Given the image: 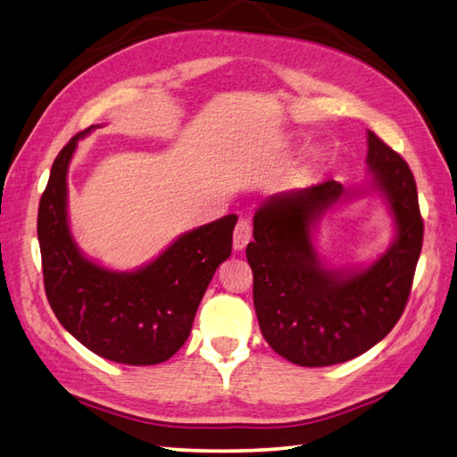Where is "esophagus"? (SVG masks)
I'll use <instances>...</instances> for the list:
<instances>
[{
    "label": "esophagus",
    "mask_w": 457,
    "mask_h": 457,
    "mask_svg": "<svg viewBox=\"0 0 457 457\" xmlns=\"http://www.w3.org/2000/svg\"><path fill=\"white\" fill-rule=\"evenodd\" d=\"M253 238V225L248 219H240L237 222V228H235V237H232V246H235V251H243V248L251 243Z\"/></svg>",
    "instance_id": "1"
}]
</instances>
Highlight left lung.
I'll return each instance as SVG.
<instances>
[{
	"label": "left lung",
	"instance_id": "obj_1",
	"mask_svg": "<svg viewBox=\"0 0 457 457\" xmlns=\"http://www.w3.org/2000/svg\"><path fill=\"white\" fill-rule=\"evenodd\" d=\"M366 162L395 225L392 246L366 269H326L316 254V220L354 196L334 179L274 195L254 214L246 258L258 326L292 364L332 366L364 354L406 308L424 240L416 180L408 162L372 131Z\"/></svg>",
	"mask_w": 457,
	"mask_h": 457
}]
</instances>
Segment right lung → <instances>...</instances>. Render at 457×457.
Returning a JSON list of instances; mask_svg holds the SVG:
<instances>
[{
    "instance_id": "right-lung-1",
    "label": "right lung",
    "mask_w": 457,
    "mask_h": 457,
    "mask_svg": "<svg viewBox=\"0 0 457 457\" xmlns=\"http://www.w3.org/2000/svg\"><path fill=\"white\" fill-rule=\"evenodd\" d=\"M93 129L59 151L39 201L46 295L63 328L97 356L129 366L161 364L191 334L214 270L230 256L237 214L185 232L139 270L95 264L77 248L67 220V169L77 141Z\"/></svg>"
}]
</instances>
